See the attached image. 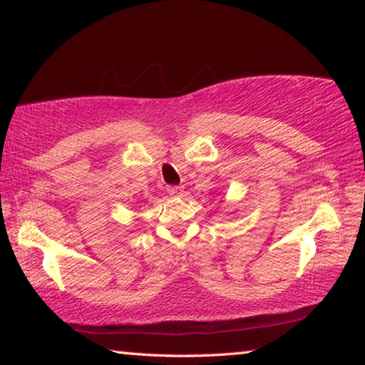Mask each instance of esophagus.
Instances as JSON below:
<instances>
[{
  "label": "esophagus",
  "mask_w": 365,
  "mask_h": 365,
  "mask_svg": "<svg viewBox=\"0 0 365 365\" xmlns=\"http://www.w3.org/2000/svg\"><path fill=\"white\" fill-rule=\"evenodd\" d=\"M182 190H184L182 186H170L168 187V194L173 195V197H179V195L182 194Z\"/></svg>",
  "instance_id": "34e87169"
}]
</instances>
